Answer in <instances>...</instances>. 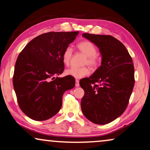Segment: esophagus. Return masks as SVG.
Instances as JSON below:
<instances>
[{"instance_id": "1", "label": "esophagus", "mask_w": 150, "mask_h": 150, "mask_svg": "<svg viewBox=\"0 0 150 150\" xmlns=\"http://www.w3.org/2000/svg\"><path fill=\"white\" fill-rule=\"evenodd\" d=\"M75 85H76V87H79L80 86V84H79V80H76V84H75Z\"/></svg>"}]
</instances>
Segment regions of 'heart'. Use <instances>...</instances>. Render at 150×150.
I'll return each mask as SVG.
<instances>
[{
  "instance_id": "1",
  "label": "heart",
  "mask_w": 150,
  "mask_h": 150,
  "mask_svg": "<svg viewBox=\"0 0 150 150\" xmlns=\"http://www.w3.org/2000/svg\"><path fill=\"white\" fill-rule=\"evenodd\" d=\"M78 48L87 57L85 61L86 64L89 65L91 67H96L98 64V59L97 54V48L93 43L89 41H83L78 44ZM72 56V48L70 46H67L63 51L62 59L63 62L65 65H68L70 62ZM90 73L89 69L87 67H71L65 70V74L75 79H82V78L89 75Z\"/></svg>"
}]
</instances>
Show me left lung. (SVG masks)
Returning <instances> with one entry per match:
<instances>
[{
	"instance_id": "left-lung-1",
	"label": "left lung",
	"mask_w": 150,
	"mask_h": 150,
	"mask_svg": "<svg viewBox=\"0 0 150 150\" xmlns=\"http://www.w3.org/2000/svg\"><path fill=\"white\" fill-rule=\"evenodd\" d=\"M83 37L99 48L102 62L91 76L80 81L85 91L82 112L94 124H106L122 115L128 106L134 84L132 59L124 45L113 37L89 33Z\"/></svg>"
}]
</instances>
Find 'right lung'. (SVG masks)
<instances>
[{
    "label": "right lung",
    "mask_w": 150,
    "mask_h": 150,
    "mask_svg": "<svg viewBox=\"0 0 150 150\" xmlns=\"http://www.w3.org/2000/svg\"><path fill=\"white\" fill-rule=\"evenodd\" d=\"M79 33L42 34L20 53L14 69L13 87L20 109L32 120L44 121L55 115L62 106L63 93L74 87L73 77L54 79L64 71L63 51Z\"/></svg>",
    "instance_id": "1"
}]
</instances>
